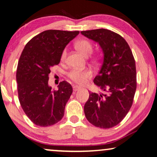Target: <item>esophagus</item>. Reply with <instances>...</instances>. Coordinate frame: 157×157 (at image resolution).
Listing matches in <instances>:
<instances>
[{
	"mask_svg": "<svg viewBox=\"0 0 157 157\" xmlns=\"http://www.w3.org/2000/svg\"><path fill=\"white\" fill-rule=\"evenodd\" d=\"M80 89H81V88L79 87H78V86H73V90H74L75 92L78 91V90H79Z\"/></svg>",
	"mask_w": 157,
	"mask_h": 157,
	"instance_id": "1",
	"label": "esophagus"
}]
</instances>
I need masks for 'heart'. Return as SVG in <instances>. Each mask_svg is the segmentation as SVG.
I'll list each match as a JSON object with an SVG mask.
<instances>
[{"instance_id":"heart-1","label":"heart","mask_w":157,"mask_h":157,"mask_svg":"<svg viewBox=\"0 0 157 157\" xmlns=\"http://www.w3.org/2000/svg\"><path fill=\"white\" fill-rule=\"evenodd\" d=\"M75 46L79 52L82 53L85 56H88L92 52L93 50V46L91 42L85 39L80 40L78 41L75 44ZM67 50L65 49L62 52L61 55V61H65L67 57ZM92 76V72L90 69L85 70H78L75 69L70 71L68 73V77L72 79L74 82L79 85H82L87 82V81Z\"/></svg>"}]
</instances>
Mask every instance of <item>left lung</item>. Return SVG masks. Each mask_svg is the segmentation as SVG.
<instances>
[{"instance_id": "1", "label": "left lung", "mask_w": 157, "mask_h": 157, "mask_svg": "<svg viewBox=\"0 0 157 157\" xmlns=\"http://www.w3.org/2000/svg\"><path fill=\"white\" fill-rule=\"evenodd\" d=\"M81 34L102 50V65L94 83L105 92H89L84 112L92 124L109 129L122 122L132 105L136 89L135 60L127 41L116 33L101 28Z\"/></svg>"}]
</instances>
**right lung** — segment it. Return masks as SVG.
Returning a JSON list of instances; mask_svg holds the SVG:
<instances>
[{"label": "right lung", "mask_w": 157, "mask_h": 157, "mask_svg": "<svg viewBox=\"0 0 157 157\" xmlns=\"http://www.w3.org/2000/svg\"><path fill=\"white\" fill-rule=\"evenodd\" d=\"M79 31L48 30L26 44L17 65L16 79L21 105L28 117L40 127L53 125L62 120L72 93L70 84L63 81L58 90L48 85L50 68L58 65L66 45Z\"/></svg>", "instance_id": "obj_1"}]
</instances>
